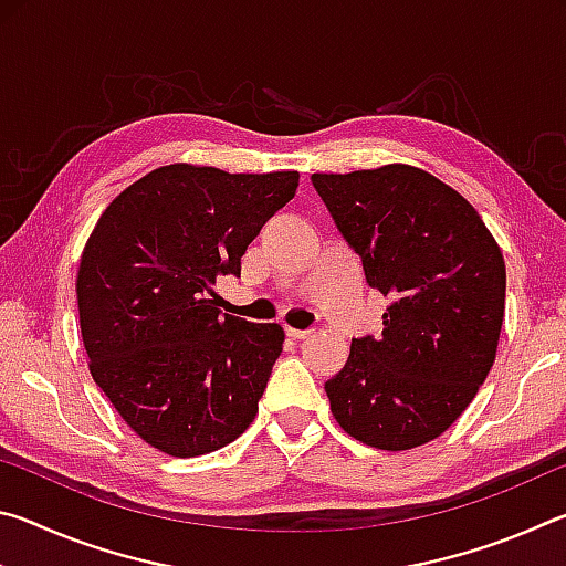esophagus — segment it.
I'll list each match as a JSON object with an SVG mask.
<instances>
[{"mask_svg":"<svg viewBox=\"0 0 566 566\" xmlns=\"http://www.w3.org/2000/svg\"><path fill=\"white\" fill-rule=\"evenodd\" d=\"M286 337H292V339H306V337H312V332H310V329H294V327H286Z\"/></svg>","mask_w":566,"mask_h":566,"instance_id":"esophagus-1","label":"esophagus"}]
</instances>
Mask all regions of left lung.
<instances>
[{
	"instance_id": "1",
	"label": "left lung",
	"mask_w": 566,
	"mask_h": 566,
	"mask_svg": "<svg viewBox=\"0 0 566 566\" xmlns=\"http://www.w3.org/2000/svg\"><path fill=\"white\" fill-rule=\"evenodd\" d=\"M371 290L389 296L379 339H352L324 391L361 444L432 442L490 375L504 319L502 249L476 209L429 171L385 165L312 175Z\"/></svg>"
}]
</instances>
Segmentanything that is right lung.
<instances>
[{"mask_svg":"<svg viewBox=\"0 0 566 566\" xmlns=\"http://www.w3.org/2000/svg\"><path fill=\"white\" fill-rule=\"evenodd\" d=\"M296 185L300 171L177 161L119 191L94 224L76 270L92 379L159 452L209 454L254 421L284 329L222 317L214 282L239 274Z\"/></svg>","mask_w":566,"mask_h":566,"instance_id":"1","label":"right lung"}]
</instances>
